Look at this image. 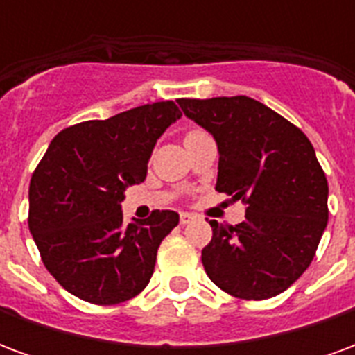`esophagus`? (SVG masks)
<instances>
[{"label": "esophagus", "mask_w": 355, "mask_h": 355, "mask_svg": "<svg viewBox=\"0 0 355 355\" xmlns=\"http://www.w3.org/2000/svg\"><path fill=\"white\" fill-rule=\"evenodd\" d=\"M196 216L192 215V213H180V224H188L192 223Z\"/></svg>", "instance_id": "obj_1"}]
</instances>
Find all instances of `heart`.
<instances>
[{"label": "heart", "mask_w": 355, "mask_h": 355, "mask_svg": "<svg viewBox=\"0 0 355 355\" xmlns=\"http://www.w3.org/2000/svg\"><path fill=\"white\" fill-rule=\"evenodd\" d=\"M201 129H188V131H186V135H184V140H190V139H193V137H198V135H201Z\"/></svg>", "instance_id": "b5f03b06"}]
</instances>
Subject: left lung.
Masks as SVG:
<instances>
[{
	"mask_svg": "<svg viewBox=\"0 0 355 355\" xmlns=\"http://www.w3.org/2000/svg\"><path fill=\"white\" fill-rule=\"evenodd\" d=\"M186 116L218 144L216 190L247 205L245 220H209L201 251L211 282L243 300L289 289L315 257L327 226V177L312 142L266 104L238 94L178 98Z\"/></svg>",
	"mask_w": 355,
	"mask_h": 355,
	"instance_id": "8db88e82",
	"label": "left lung"
}]
</instances>
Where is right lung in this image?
Returning <instances> with one entry per match:
<instances>
[{"mask_svg": "<svg viewBox=\"0 0 355 355\" xmlns=\"http://www.w3.org/2000/svg\"><path fill=\"white\" fill-rule=\"evenodd\" d=\"M182 116L173 101L70 125L51 140L30 180L28 226L49 274L91 304L137 297L154 274L175 211L125 224V188L146 178L155 142Z\"/></svg>", "mask_w": 355, "mask_h": 355, "instance_id": "1", "label": "right lung"}]
</instances>
